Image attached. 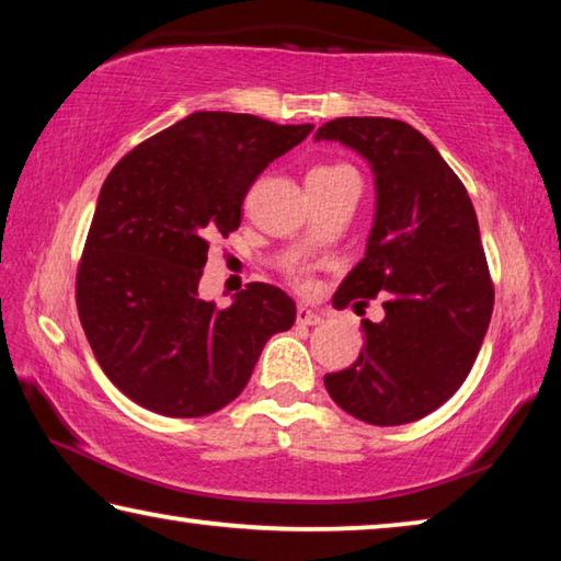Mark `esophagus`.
<instances>
[{
  "instance_id": "34e87169",
  "label": "esophagus",
  "mask_w": 561,
  "mask_h": 561,
  "mask_svg": "<svg viewBox=\"0 0 561 561\" xmlns=\"http://www.w3.org/2000/svg\"><path fill=\"white\" fill-rule=\"evenodd\" d=\"M321 314H317V311H311V309H307V307H299L297 309V324H301V327H319L321 324Z\"/></svg>"
}]
</instances>
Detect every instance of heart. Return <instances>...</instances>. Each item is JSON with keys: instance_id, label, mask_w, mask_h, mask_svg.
<instances>
[{"instance_id": "1", "label": "heart", "mask_w": 561, "mask_h": 561, "mask_svg": "<svg viewBox=\"0 0 561 561\" xmlns=\"http://www.w3.org/2000/svg\"><path fill=\"white\" fill-rule=\"evenodd\" d=\"M344 170H351L348 165H317L309 170V178L311 175H334V173H344ZM289 279L297 284V287H309V270L307 267H289Z\"/></svg>"}]
</instances>
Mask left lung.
Returning a JSON list of instances; mask_svg holds the SVG:
<instances>
[{"label":"left lung","mask_w":561,"mask_h":561,"mask_svg":"<svg viewBox=\"0 0 561 561\" xmlns=\"http://www.w3.org/2000/svg\"><path fill=\"white\" fill-rule=\"evenodd\" d=\"M358 150L376 175V222L334 307H368L383 294L381 324L364 319L354 366L327 374L329 396L358 421L403 425L458 391L495 307L478 215L462 180L421 130L396 118L324 123L317 140Z\"/></svg>","instance_id":"left-lung-1"}]
</instances>
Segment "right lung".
Returning a JSON list of instances; mask_svg holds the SVG:
<instances>
[{
    "label": "right lung",
    "mask_w": 561,
    "mask_h": 561,
    "mask_svg": "<svg viewBox=\"0 0 561 561\" xmlns=\"http://www.w3.org/2000/svg\"><path fill=\"white\" fill-rule=\"evenodd\" d=\"M250 113L197 111L123 156L101 187L76 272L93 356L130 401L168 417L220 411L297 307L250 282L230 307L197 294L215 234L240 227L247 190L309 136Z\"/></svg>",
    "instance_id": "add662e5"
}]
</instances>
